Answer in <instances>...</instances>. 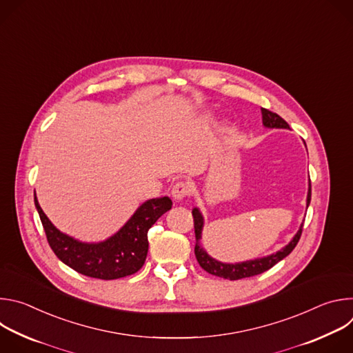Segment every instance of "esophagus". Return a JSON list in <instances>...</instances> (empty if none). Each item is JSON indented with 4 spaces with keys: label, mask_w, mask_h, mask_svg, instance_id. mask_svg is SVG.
I'll list each match as a JSON object with an SVG mask.
<instances>
[{
    "label": "esophagus",
    "mask_w": 353,
    "mask_h": 353,
    "mask_svg": "<svg viewBox=\"0 0 353 353\" xmlns=\"http://www.w3.org/2000/svg\"><path fill=\"white\" fill-rule=\"evenodd\" d=\"M190 194V187L184 181H179L172 188V196L174 201H183Z\"/></svg>",
    "instance_id": "1"
}]
</instances>
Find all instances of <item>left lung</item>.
<instances>
[{
    "label": "left lung",
    "mask_w": 353,
    "mask_h": 353,
    "mask_svg": "<svg viewBox=\"0 0 353 353\" xmlns=\"http://www.w3.org/2000/svg\"><path fill=\"white\" fill-rule=\"evenodd\" d=\"M261 114H263V124L265 128H289V124L282 117H279L276 113H272L267 109H261ZM310 199H312V184L309 180L306 207L310 205ZM192 216H194V229H195V240H196L194 251H195V257H196L198 264L203 267L207 272H210L215 276H219V278L229 279V281H237V279H243V278H248V276H254V275L263 274V272L268 271L270 268H272L276 263H279L281 260H283L286 256H289L292 253V250L296 247V244L301 236V228H303V223H301L297 233L293 236V239L285 247L278 250L276 253H272L265 257L254 259V260H247V261L230 264V263H222V261L212 259L207 253V250L201 245V239H203V229H204V216L196 207L192 210Z\"/></svg>",
    "instance_id": "8db88e82"
}]
</instances>
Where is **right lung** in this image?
<instances>
[{
    "mask_svg": "<svg viewBox=\"0 0 353 353\" xmlns=\"http://www.w3.org/2000/svg\"><path fill=\"white\" fill-rule=\"evenodd\" d=\"M34 205L50 247L65 265L82 275L110 281L141 270L148 254V230L173 203L169 196L145 201L119 232L97 243L81 241L59 230L40 208L36 192Z\"/></svg>",
    "mask_w": 353,
    "mask_h": 353,
    "instance_id": "1",
    "label": "right lung"
}]
</instances>
